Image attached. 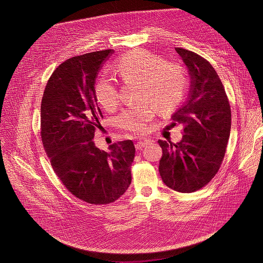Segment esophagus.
I'll list each match as a JSON object with an SVG mask.
<instances>
[{
	"label": "esophagus",
	"mask_w": 263,
	"mask_h": 263,
	"mask_svg": "<svg viewBox=\"0 0 263 263\" xmlns=\"http://www.w3.org/2000/svg\"><path fill=\"white\" fill-rule=\"evenodd\" d=\"M147 145V142L146 141H139V142H137L136 143V149H138V150H140V149H142L143 147H145Z\"/></svg>",
	"instance_id": "1"
}]
</instances>
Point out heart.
<instances>
[{"label":"heart","instance_id":"obj_1","mask_svg":"<svg viewBox=\"0 0 263 263\" xmlns=\"http://www.w3.org/2000/svg\"><path fill=\"white\" fill-rule=\"evenodd\" d=\"M114 71L123 83H137L136 100L141 101L124 109L117 117V125L140 135L147 130L154 109L161 114L175 110L187 89L186 70L177 63L165 62L161 57L144 49L129 51L119 58ZM98 103L106 111L119 104L117 86L108 79L100 80L95 89Z\"/></svg>","mask_w":263,"mask_h":263}]
</instances>
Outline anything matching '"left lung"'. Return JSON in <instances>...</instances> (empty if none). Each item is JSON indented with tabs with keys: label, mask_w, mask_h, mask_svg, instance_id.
Returning <instances> with one entry per match:
<instances>
[{
	"label": "left lung",
	"mask_w": 263,
	"mask_h": 263,
	"mask_svg": "<svg viewBox=\"0 0 263 263\" xmlns=\"http://www.w3.org/2000/svg\"><path fill=\"white\" fill-rule=\"evenodd\" d=\"M190 79L187 102L172 116L183 124L179 143L158 141L162 149L159 174L175 191L190 193L205 186L223 161L231 127V111L224 86L212 65L200 55L177 47Z\"/></svg>",
	"instance_id": "1"
}]
</instances>
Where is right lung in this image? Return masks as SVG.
<instances>
[{
    "label": "right lung",
    "instance_id": "1",
    "mask_svg": "<svg viewBox=\"0 0 263 263\" xmlns=\"http://www.w3.org/2000/svg\"><path fill=\"white\" fill-rule=\"evenodd\" d=\"M112 49L74 57L50 76L41 103V139L51 166L77 198L91 204L118 199L132 183L133 141L100 150L93 142L103 118L95 93L96 78Z\"/></svg>",
    "mask_w": 263,
    "mask_h": 263
}]
</instances>
